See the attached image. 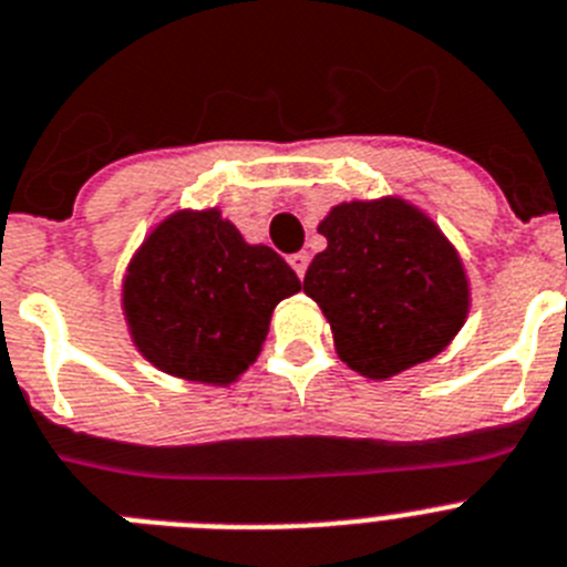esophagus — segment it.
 Segmentation results:
<instances>
[{"mask_svg": "<svg viewBox=\"0 0 567 567\" xmlns=\"http://www.w3.org/2000/svg\"><path fill=\"white\" fill-rule=\"evenodd\" d=\"M289 266H292L298 278H303V275H307V266H309L307 251H295V255H289Z\"/></svg>", "mask_w": 567, "mask_h": 567, "instance_id": "obj_1", "label": "esophagus"}]
</instances>
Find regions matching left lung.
I'll list each match as a JSON object with an SVG mask.
<instances>
[{
	"label": "left lung",
	"instance_id": "1",
	"mask_svg": "<svg viewBox=\"0 0 567 567\" xmlns=\"http://www.w3.org/2000/svg\"><path fill=\"white\" fill-rule=\"evenodd\" d=\"M327 249L303 292L330 321L336 352L372 381L393 379L447 347L471 309L456 246L401 197L332 206L318 224Z\"/></svg>",
	"mask_w": 567,
	"mask_h": 567
}]
</instances>
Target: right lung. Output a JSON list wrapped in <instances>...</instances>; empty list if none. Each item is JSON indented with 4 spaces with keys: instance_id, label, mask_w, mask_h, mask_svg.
Here are the masks:
<instances>
[{
    "instance_id": "right-lung-1",
    "label": "right lung",
    "mask_w": 567,
    "mask_h": 567,
    "mask_svg": "<svg viewBox=\"0 0 567 567\" xmlns=\"http://www.w3.org/2000/svg\"><path fill=\"white\" fill-rule=\"evenodd\" d=\"M298 289L278 251L246 244L217 209H183L134 251L123 316L140 355L157 370L229 386L260 355L275 307Z\"/></svg>"
}]
</instances>
